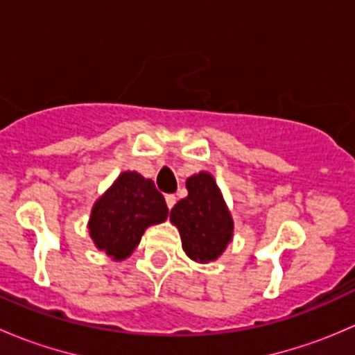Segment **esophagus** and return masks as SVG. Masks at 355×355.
Segmentation results:
<instances>
[{"mask_svg": "<svg viewBox=\"0 0 355 355\" xmlns=\"http://www.w3.org/2000/svg\"><path fill=\"white\" fill-rule=\"evenodd\" d=\"M164 200H166L168 209H171V207L175 206V202H177V198H175L173 194H166V196H164Z\"/></svg>", "mask_w": 355, "mask_h": 355, "instance_id": "obj_1", "label": "esophagus"}]
</instances>
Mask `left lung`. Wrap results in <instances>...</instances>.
Listing matches in <instances>:
<instances>
[{
  "label": "left lung",
  "mask_w": 355,
  "mask_h": 355,
  "mask_svg": "<svg viewBox=\"0 0 355 355\" xmlns=\"http://www.w3.org/2000/svg\"><path fill=\"white\" fill-rule=\"evenodd\" d=\"M189 196L178 200L170 221L178 228L182 247L192 261L218 259L234 237V220L213 175L200 171L185 182Z\"/></svg>",
  "instance_id": "left-lung-1"
}]
</instances>
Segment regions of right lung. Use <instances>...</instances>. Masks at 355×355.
<instances>
[{
	"label": "right lung",
	"mask_w": 355,
	"mask_h": 355,
	"mask_svg": "<svg viewBox=\"0 0 355 355\" xmlns=\"http://www.w3.org/2000/svg\"><path fill=\"white\" fill-rule=\"evenodd\" d=\"M168 207L155 182L137 171H123L92 206L89 235L114 261L134 252L146 228L163 223Z\"/></svg>",
	"instance_id": "add662e5"
}]
</instances>
